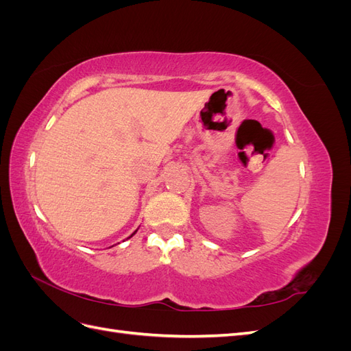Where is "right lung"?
<instances>
[{
  "label": "right lung",
  "mask_w": 351,
  "mask_h": 351,
  "mask_svg": "<svg viewBox=\"0 0 351 351\" xmlns=\"http://www.w3.org/2000/svg\"><path fill=\"white\" fill-rule=\"evenodd\" d=\"M136 231H137V230H136ZM136 231H134V232H133V234H132V236H130V237H133V236H134V234H136ZM130 237H129V239H130Z\"/></svg>",
  "instance_id": "obj_1"
}]
</instances>
